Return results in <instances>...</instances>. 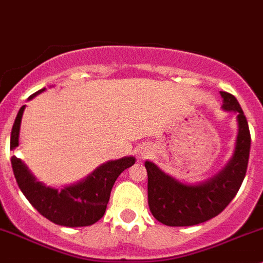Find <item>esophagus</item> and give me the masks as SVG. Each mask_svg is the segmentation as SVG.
Returning a JSON list of instances; mask_svg holds the SVG:
<instances>
[{
  "instance_id": "1",
  "label": "esophagus",
  "mask_w": 263,
  "mask_h": 263,
  "mask_svg": "<svg viewBox=\"0 0 263 263\" xmlns=\"http://www.w3.org/2000/svg\"><path fill=\"white\" fill-rule=\"evenodd\" d=\"M151 155V148L148 146H141L137 150V156L140 159H146Z\"/></svg>"
}]
</instances>
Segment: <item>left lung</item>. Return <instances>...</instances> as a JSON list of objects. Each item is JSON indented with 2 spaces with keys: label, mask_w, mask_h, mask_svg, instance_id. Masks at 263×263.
<instances>
[{
  "label": "left lung",
  "mask_w": 263,
  "mask_h": 263,
  "mask_svg": "<svg viewBox=\"0 0 263 263\" xmlns=\"http://www.w3.org/2000/svg\"><path fill=\"white\" fill-rule=\"evenodd\" d=\"M220 95L222 110L237 116L238 134L232 158L215 176L195 184L182 183L153 161H145L148 208L161 224L191 227L208 221L229 205L242 185L251 150L248 122L234 95L225 91Z\"/></svg>",
  "instance_id": "left-lung-1"
}]
</instances>
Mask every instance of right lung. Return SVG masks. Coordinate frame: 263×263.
<instances>
[{"label": "right lung", "instance_id": "add662e5", "mask_svg": "<svg viewBox=\"0 0 263 263\" xmlns=\"http://www.w3.org/2000/svg\"><path fill=\"white\" fill-rule=\"evenodd\" d=\"M46 90V87L30 95L31 100ZM26 105L18 110L10 139V148L18 146L21 119ZM134 156L109 160L98 166L82 181L63 187H50L39 182L21 159L12 156L11 165L18 188L34 209L52 222L62 227L78 228L92 225L103 217L107 210L110 191L119 174L132 166Z\"/></svg>", "mask_w": 263, "mask_h": 263}]
</instances>
